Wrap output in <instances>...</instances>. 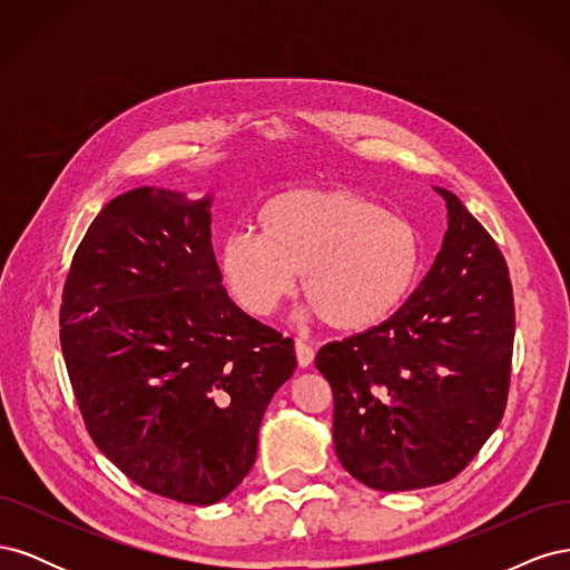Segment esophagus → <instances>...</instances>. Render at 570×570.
I'll return each instance as SVG.
<instances>
[{
    "mask_svg": "<svg viewBox=\"0 0 570 570\" xmlns=\"http://www.w3.org/2000/svg\"><path fill=\"white\" fill-rule=\"evenodd\" d=\"M295 352H297V364L302 368L312 366V361H314V347H312V344L304 342V340H297L295 342Z\"/></svg>",
    "mask_w": 570,
    "mask_h": 570,
    "instance_id": "34e87169",
    "label": "esophagus"
}]
</instances>
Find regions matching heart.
<instances>
[{
  "label": "heart",
  "mask_w": 570,
  "mask_h": 570,
  "mask_svg": "<svg viewBox=\"0 0 570 570\" xmlns=\"http://www.w3.org/2000/svg\"><path fill=\"white\" fill-rule=\"evenodd\" d=\"M256 220L262 235L239 228L218 247L220 278L252 316H268L302 273L314 314L333 331L364 333L385 323L416 285V226L350 189H285Z\"/></svg>",
  "instance_id": "b5f03b06"
}]
</instances>
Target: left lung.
I'll return each mask as SVG.
<instances>
[{
    "label": "left lung",
    "instance_id": "left-lung-1",
    "mask_svg": "<svg viewBox=\"0 0 570 570\" xmlns=\"http://www.w3.org/2000/svg\"><path fill=\"white\" fill-rule=\"evenodd\" d=\"M442 249L381 325L327 342L316 368L333 387L337 459L383 492L456 478L504 416L513 289L504 254L450 189Z\"/></svg>",
    "mask_w": 570,
    "mask_h": 570
}]
</instances>
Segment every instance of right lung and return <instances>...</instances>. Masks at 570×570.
<instances>
[{
	"label": "right lung",
	"mask_w": 570,
	"mask_h": 570,
	"mask_svg": "<svg viewBox=\"0 0 570 570\" xmlns=\"http://www.w3.org/2000/svg\"><path fill=\"white\" fill-rule=\"evenodd\" d=\"M212 197L137 187L78 245L61 350L85 428L135 485L209 507L245 480L297 356L220 285Z\"/></svg>",
	"instance_id": "add662e5"
}]
</instances>
